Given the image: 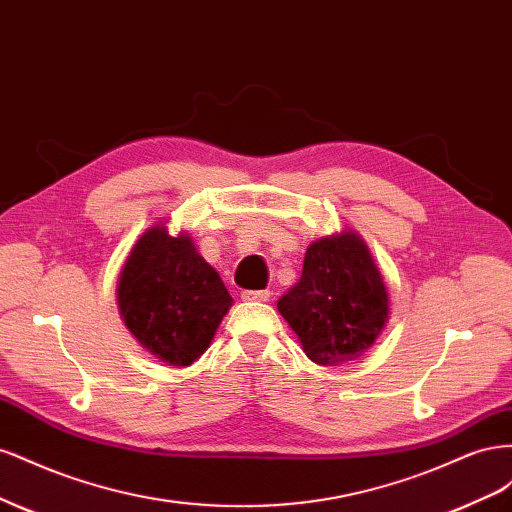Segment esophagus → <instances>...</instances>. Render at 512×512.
I'll use <instances>...</instances> for the list:
<instances>
[{
	"label": "esophagus",
	"instance_id": "1",
	"mask_svg": "<svg viewBox=\"0 0 512 512\" xmlns=\"http://www.w3.org/2000/svg\"><path fill=\"white\" fill-rule=\"evenodd\" d=\"M241 299L243 301H269L271 290H243Z\"/></svg>",
	"mask_w": 512,
	"mask_h": 512
}]
</instances>
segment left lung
Instances as JSON below:
<instances>
[{"instance_id": "obj_1", "label": "left lung", "mask_w": 512, "mask_h": 512, "mask_svg": "<svg viewBox=\"0 0 512 512\" xmlns=\"http://www.w3.org/2000/svg\"><path fill=\"white\" fill-rule=\"evenodd\" d=\"M303 352L318 365L359 361L389 322V292L359 232L307 247L301 280L277 301Z\"/></svg>"}]
</instances>
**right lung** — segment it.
Segmentation results:
<instances>
[{"label":"right lung","mask_w":512,"mask_h":512,"mask_svg":"<svg viewBox=\"0 0 512 512\" xmlns=\"http://www.w3.org/2000/svg\"><path fill=\"white\" fill-rule=\"evenodd\" d=\"M117 305L147 352L166 365L188 367L209 348L232 297L188 232L170 235L160 222L138 237L123 262Z\"/></svg>","instance_id":"right-lung-1"}]
</instances>
